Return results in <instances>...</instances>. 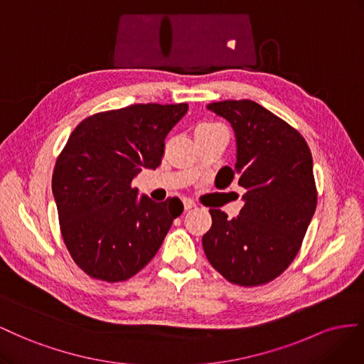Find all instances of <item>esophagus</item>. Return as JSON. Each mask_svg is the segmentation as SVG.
I'll return each mask as SVG.
<instances>
[{
    "label": "esophagus",
    "instance_id": "34e87169",
    "mask_svg": "<svg viewBox=\"0 0 364 364\" xmlns=\"http://www.w3.org/2000/svg\"><path fill=\"white\" fill-rule=\"evenodd\" d=\"M183 204H184V209L186 210H189V209H192V207H195V201L191 200V198H184Z\"/></svg>",
    "mask_w": 364,
    "mask_h": 364
}]
</instances>
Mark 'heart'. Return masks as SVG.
I'll return each mask as SVG.
<instances>
[{
  "instance_id": "1",
  "label": "heart",
  "mask_w": 364,
  "mask_h": 364,
  "mask_svg": "<svg viewBox=\"0 0 364 364\" xmlns=\"http://www.w3.org/2000/svg\"><path fill=\"white\" fill-rule=\"evenodd\" d=\"M216 128H221V127H220V124H216V123L205 122V123L198 124V128H196V132H198V131H210V129H216Z\"/></svg>"
}]
</instances>
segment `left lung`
Returning <instances> with one entry per match:
<instances>
[{
    "mask_svg": "<svg viewBox=\"0 0 364 364\" xmlns=\"http://www.w3.org/2000/svg\"><path fill=\"white\" fill-rule=\"evenodd\" d=\"M207 109L232 124L235 169L225 166L221 171L227 184L236 180L245 193L233 220L210 209L204 253L228 282L268 284L294 261L316 212L311 151L299 131L253 100L213 102Z\"/></svg>",
    "mask_w": 364,
    "mask_h": 364,
    "instance_id": "8db88e82",
    "label": "left lung"
}]
</instances>
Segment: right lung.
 <instances>
[{
	"instance_id": "right-lung-1",
	"label": "right lung",
	"mask_w": 364,
	"mask_h": 364,
	"mask_svg": "<svg viewBox=\"0 0 364 364\" xmlns=\"http://www.w3.org/2000/svg\"><path fill=\"white\" fill-rule=\"evenodd\" d=\"M188 103H137L82 120L56 160L51 178L60 233L84 272L105 282L137 274L159 252L176 216L178 198H139L132 180L155 169L164 139Z\"/></svg>"
}]
</instances>
